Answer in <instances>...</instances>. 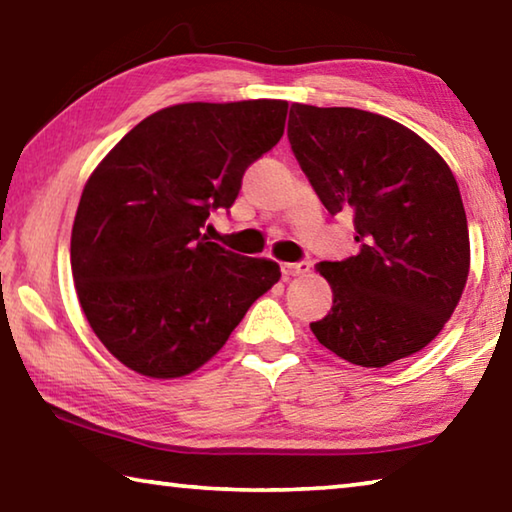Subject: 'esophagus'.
Returning a JSON list of instances; mask_svg holds the SVG:
<instances>
[{
    "instance_id": "1",
    "label": "esophagus",
    "mask_w": 512,
    "mask_h": 512,
    "mask_svg": "<svg viewBox=\"0 0 512 512\" xmlns=\"http://www.w3.org/2000/svg\"><path fill=\"white\" fill-rule=\"evenodd\" d=\"M311 271V262L309 259H300V262H287L282 264V273L284 277H291V275H305Z\"/></svg>"
}]
</instances>
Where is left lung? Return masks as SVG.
Returning <instances> with one entry per match:
<instances>
[{
  "label": "left lung",
  "instance_id": "1",
  "mask_svg": "<svg viewBox=\"0 0 512 512\" xmlns=\"http://www.w3.org/2000/svg\"><path fill=\"white\" fill-rule=\"evenodd\" d=\"M289 144L329 214H350L359 253L316 268L334 305L311 323L320 345L384 368L436 339L470 273L454 173L397 121L359 108L293 103Z\"/></svg>",
  "mask_w": 512,
  "mask_h": 512
}]
</instances>
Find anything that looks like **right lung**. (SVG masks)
<instances>
[{"label": "right lung", "instance_id": "1", "mask_svg": "<svg viewBox=\"0 0 512 512\" xmlns=\"http://www.w3.org/2000/svg\"><path fill=\"white\" fill-rule=\"evenodd\" d=\"M287 110L275 99L164 108L121 137L85 183L74 284L94 334L124 366L155 379L189 375L280 280L271 259L232 253L203 230L280 142Z\"/></svg>", "mask_w": 512, "mask_h": 512}]
</instances>
